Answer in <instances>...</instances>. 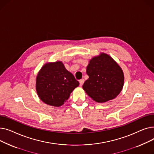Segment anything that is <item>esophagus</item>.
Segmentation results:
<instances>
[{
  "label": "esophagus",
  "instance_id": "obj_1",
  "mask_svg": "<svg viewBox=\"0 0 154 154\" xmlns=\"http://www.w3.org/2000/svg\"><path fill=\"white\" fill-rule=\"evenodd\" d=\"M84 83V79H81V80H79V84H80V86H82Z\"/></svg>",
  "mask_w": 154,
  "mask_h": 154
}]
</instances>
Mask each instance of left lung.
Returning <instances> with one entry per match:
<instances>
[{"mask_svg": "<svg viewBox=\"0 0 154 154\" xmlns=\"http://www.w3.org/2000/svg\"><path fill=\"white\" fill-rule=\"evenodd\" d=\"M88 79L82 87L86 94L97 102L115 99L122 91L124 72L118 63L105 53L93 57L88 64Z\"/></svg>", "mask_w": 154, "mask_h": 154, "instance_id": "left-lung-1", "label": "left lung"}]
</instances>
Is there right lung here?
<instances>
[{
  "instance_id": "right-lung-1",
  "label": "right lung",
  "mask_w": 154,
  "mask_h": 154,
  "mask_svg": "<svg viewBox=\"0 0 154 154\" xmlns=\"http://www.w3.org/2000/svg\"><path fill=\"white\" fill-rule=\"evenodd\" d=\"M79 82L61 61L47 63L36 78V91L45 103L60 107L69 98Z\"/></svg>"
}]
</instances>
